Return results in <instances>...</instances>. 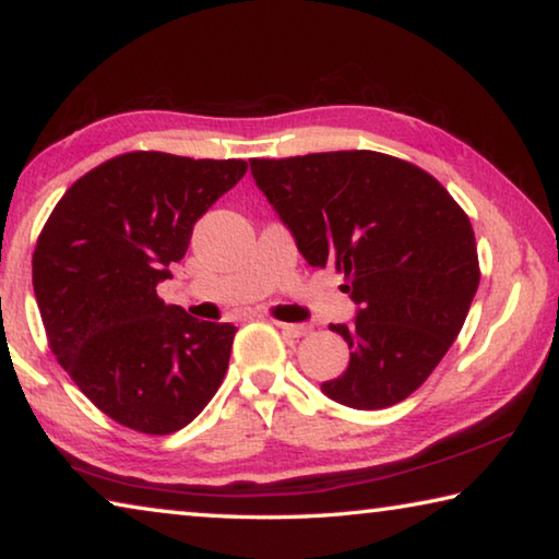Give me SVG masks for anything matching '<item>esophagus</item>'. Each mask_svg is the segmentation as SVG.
<instances>
[{"label":"esophagus","instance_id":"34e87169","mask_svg":"<svg viewBox=\"0 0 559 559\" xmlns=\"http://www.w3.org/2000/svg\"><path fill=\"white\" fill-rule=\"evenodd\" d=\"M276 325L281 328V333H283V335H288V337H306V335L310 333V325H298V323H278V320H276Z\"/></svg>","mask_w":559,"mask_h":559}]
</instances>
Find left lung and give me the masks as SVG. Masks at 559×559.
<instances>
[{
    "mask_svg": "<svg viewBox=\"0 0 559 559\" xmlns=\"http://www.w3.org/2000/svg\"><path fill=\"white\" fill-rule=\"evenodd\" d=\"M251 175L310 266L335 269L359 310L330 325L349 353L323 390L384 409L427 382L461 333L480 269L466 212L437 177L374 150L251 159Z\"/></svg>",
    "mask_w": 559,
    "mask_h": 559,
    "instance_id": "left-lung-1",
    "label": "left lung"
}]
</instances>
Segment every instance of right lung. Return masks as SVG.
Listing matches in <instances>:
<instances>
[{"label":"right lung","instance_id":"add662e5","mask_svg":"<svg viewBox=\"0 0 559 559\" xmlns=\"http://www.w3.org/2000/svg\"><path fill=\"white\" fill-rule=\"evenodd\" d=\"M246 169L157 150L110 157L66 189L36 239L32 281L51 353L122 427L165 437L219 390L236 328L165 306L157 283Z\"/></svg>","mask_w":559,"mask_h":559}]
</instances>
